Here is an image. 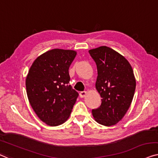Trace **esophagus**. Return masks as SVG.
I'll list each match as a JSON object with an SVG mask.
<instances>
[{
  "mask_svg": "<svg viewBox=\"0 0 158 158\" xmlns=\"http://www.w3.org/2000/svg\"><path fill=\"white\" fill-rule=\"evenodd\" d=\"M86 95V91H81V92L79 93V96L81 98H84Z\"/></svg>",
  "mask_w": 158,
  "mask_h": 158,
  "instance_id": "1",
  "label": "esophagus"
}]
</instances>
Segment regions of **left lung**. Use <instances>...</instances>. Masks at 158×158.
<instances>
[{
	"label": "left lung",
	"instance_id": "left-lung-1",
	"mask_svg": "<svg viewBox=\"0 0 158 158\" xmlns=\"http://www.w3.org/2000/svg\"><path fill=\"white\" fill-rule=\"evenodd\" d=\"M89 53L97 67L96 88L102 98L100 106L92 109L93 116L98 123L114 126L123 118L133 98V70L123 56L106 46L90 49Z\"/></svg>",
	"mask_w": 158,
	"mask_h": 158
}]
</instances>
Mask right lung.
Listing matches in <instances>:
<instances>
[{
	"instance_id": "1",
	"label": "right lung",
	"mask_w": 158,
	"mask_h": 158,
	"mask_svg": "<svg viewBox=\"0 0 158 158\" xmlns=\"http://www.w3.org/2000/svg\"><path fill=\"white\" fill-rule=\"evenodd\" d=\"M76 55L73 50L52 49L38 56L28 72V100L40 119L50 126L67 121L79 96L69 84V68Z\"/></svg>"
}]
</instances>
